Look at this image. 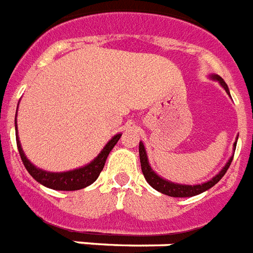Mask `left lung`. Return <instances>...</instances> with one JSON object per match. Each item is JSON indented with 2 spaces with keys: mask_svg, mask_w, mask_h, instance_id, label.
Wrapping results in <instances>:
<instances>
[{
  "mask_svg": "<svg viewBox=\"0 0 253 253\" xmlns=\"http://www.w3.org/2000/svg\"><path fill=\"white\" fill-rule=\"evenodd\" d=\"M211 79L217 80L218 83L221 84L222 88L225 89L226 93H229V89H228V85L225 84V82L218 76V75H212ZM236 150V142H235V147ZM139 158H141V168H142V173L145 175L146 181L150 184L151 188H154L155 190H158L161 193L166 194V196H170V197H193V196H197V194L203 193L208 189H211L212 186L220 181V179L224 177V174L226 173L228 168L231 166V162L233 160V157L229 158V161L226 162L225 166L222 168L221 171L218 174H216L212 179H209L207 182L200 185H182V184H174V182H170L168 179L162 178L160 177L158 174L155 173L154 170L151 169V166L149 165V160H147V154H146L145 146L142 142H139Z\"/></svg>",
  "mask_w": 253,
  "mask_h": 253,
  "instance_id": "obj_1",
  "label": "left lung"
}]
</instances>
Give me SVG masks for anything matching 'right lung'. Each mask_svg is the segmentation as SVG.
I'll list each match as a JSON object with an SVG mask.
<instances>
[{
    "label": "right lung",
    "mask_w": 253,
    "mask_h": 253,
    "mask_svg": "<svg viewBox=\"0 0 253 253\" xmlns=\"http://www.w3.org/2000/svg\"><path fill=\"white\" fill-rule=\"evenodd\" d=\"M121 136L122 134H117V135L112 136L111 139L107 142V145L104 146L103 150L99 153L98 157L93 158V161H91L88 165H85L83 168L69 170V171H63V173H50V171H45V170L36 168L25 157L24 151H22L20 139H18V134H17L16 121L17 149H18V153H20V157H21L25 169L28 170V173L31 174L33 178L36 179L37 182H40L41 185H44L46 188L55 189V190H79V189H83L85 186H88V185L93 184L99 177L103 168H104V164H106V160H107L110 151L114 149V146L117 145V142L119 141Z\"/></svg>",
    "instance_id": "obj_1"
}]
</instances>
